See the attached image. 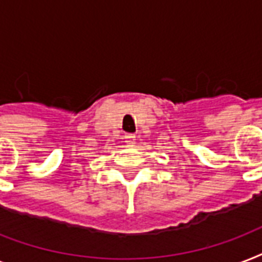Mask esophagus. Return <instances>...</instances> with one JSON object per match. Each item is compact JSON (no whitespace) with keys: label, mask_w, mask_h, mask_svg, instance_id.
<instances>
[{"label":"esophagus","mask_w":262,"mask_h":262,"mask_svg":"<svg viewBox=\"0 0 262 262\" xmlns=\"http://www.w3.org/2000/svg\"><path fill=\"white\" fill-rule=\"evenodd\" d=\"M125 141H126L127 145L133 147V145L136 144V136L135 135H126L125 136Z\"/></svg>","instance_id":"esophagus-1"}]
</instances>
